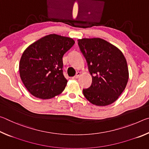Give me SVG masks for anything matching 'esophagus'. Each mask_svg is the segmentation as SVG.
Segmentation results:
<instances>
[{
  "label": "esophagus",
  "instance_id": "1",
  "mask_svg": "<svg viewBox=\"0 0 149 149\" xmlns=\"http://www.w3.org/2000/svg\"><path fill=\"white\" fill-rule=\"evenodd\" d=\"M80 75H81V72H77L76 75H75L74 77H72V79H77V78L79 77L80 76Z\"/></svg>",
  "mask_w": 149,
  "mask_h": 149
}]
</instances>
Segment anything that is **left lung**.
Masks as SVG:
<instances>
[{"instance_id":"obj_1","label":"left lung","mask_w":149,"mask_h":149,"mask_svg":"<svg viewBox=\"0 0 149 149\" xmlns=\"http://www.w3.org/2000/svg\"><path fill=\"white\" fill-rule=\"evenodd\" d=\"M77 41L92 76L91 85L83 89L85 97L99 107L112 104L124 91L129 79L125 56L116 47L102 39Z\"/></svg>"}]
</instances>
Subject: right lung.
Masks as SVG:
<instances>
[{
	"label": "right lung",
	"instance_id": "1",
	"mask_svg": "<svg viewBox=\"0 0 149 149\" xmlns=\"http://www.w3.org/2000/svg\"><path fill=\"white\" fill-rule=\"evenodd\" d=\"M74 43L70 37L50 34L24 50L19 61V75L32 95L49 99L64 90L68 81L63 74L62 57Z\"/></svg>",
	"mask_w": 149,
	"mask_h": 149
}]
</instances>
